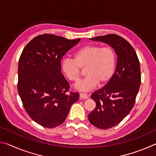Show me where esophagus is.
I'll return each instance as SVG.
<instances>
[{
	"mask_svg": "<svg viewBox=\"0 0 156 156\" xmlns=\"http://www.w3.org/2000/svg\"><path fill=\"white\" fill-rule=\"evenodd\" d=\"M88 98V96L86 94L80 93V99H87Z\"/></svg>",
	"mask_w": 156,
	"mask_h": 156,
	"instance_id": "obj_1",
	"label": "esophagus"
}]
</instances>
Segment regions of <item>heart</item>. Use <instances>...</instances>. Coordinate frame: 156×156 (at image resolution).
Instances as JSON below:
<instances>
[{"label":"heart","instance_id":"heart-1","mask_svg":"<svg viewBox=\"0 0 156 156\" xmlns=\"http://www.w3.org/2000/svg\"><path fill=\"white\" fill-rule=\"evenodd\" d=\"M116 55L110 47L88 44L75 52L74 59L65 58L61 69L69 80L76 82L80 76V68L84 69L87 76L78 82L74 87L81 91H87L99 83L103 85L109 82L115 72Z\"/></svg>","mask_w":156,"mask_h":156}]
</instances>
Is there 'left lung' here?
Listing matches in <instances>:
<instances>
[{"instance_id":"1","label":"left lung","mask_w":156,"mask_h":156,"mask_svg":"<svg viewBox=\"0 0 156 156\" xmlns=\"http://www.w3.org/2000/svg\"><path fill=\"white\" fill-rule=\"evenodd\" d=\"M91 40L109 44L118 56L112 78L91 96L96 107L89 114V122L98 128L107 129L119 124L133 107L141 83L140 66L133 47L121 36L107 34Z\"/></svg>"}]
</instances>
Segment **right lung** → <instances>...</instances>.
<instances>
[{
  "mask_svg": "<svg viewBox=\"0 0 156 156\" xmlns=\"http://www.w3.org/2000/svg\"><path fill=\"white\" fill-rule=\"evenodd\" d=\"M80 41L42 34L33 38L20 55L18 94L28 115L44 127L61 125L79 98L77 92L67 93L69 84L61 73L60 60Z\"/></svg>",
  "mask_w": 156,
  "mask_h": 156,
  "instance_id": "add662e5",
  "label": "right lung"
}]
</instances>
